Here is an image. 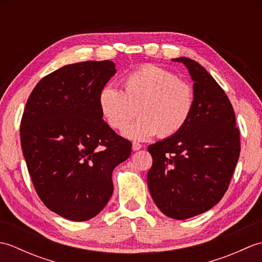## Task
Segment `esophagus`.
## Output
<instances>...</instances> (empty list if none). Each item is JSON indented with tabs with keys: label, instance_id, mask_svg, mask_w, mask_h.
Wrapping results in <instances>:
<instances>
[{
	"label": "esophagus",
	"instance_id": "1",
	"mask_svg": "<svg viewBox=\"0 0 262 262\" xmlns=\"http://www.w3.org/2000/svg\"><path fill=\"white\" fill-rule=\"evenodd\" d=\"M132 148H133V151H138V149H141L142 148V145L140 143H136V142H134L133 143V146H132Z\"/></svg>",
	"mask_w": 262,
	"mask_h": 262
}]
</instances>
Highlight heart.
<instances>
[{
	"label": "heart",
	"mask_w": 262,
	"mask_h": 262,
	"mask_svg": "<svg viewBox=\"0 0 262 262\" xmlns=\"http://www.w3.org/2000/svg\"><path fill=\"white\" fill-rule=\"evenodd\" d=\"M98 103L103 119L115 129L134 117L138 105V118L121 134L128 140L146 141L157 134L169 137L179 133L192 114L194 93L173 73L148 64L130 72L122 80V90L114 84L104 85Z\"/></svg>",
	"instance_id": "b5f03b06"
}]
</instances>
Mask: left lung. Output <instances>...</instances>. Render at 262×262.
I'll use <instances>...</instances> for the list:
<instances>
[{
	"label": "left lung",
	"instance_id": "8db88e82",
	"mask_svg": "<svg viewBox=\"0 0 262 262\" xmlns=\"http://www.w3.org/2000/svg\"><path fill=\"white\" fill-rule=\"evenodd\" d=\"M194 105L182 129L148 146L153 158L147 173L158 208L174 220L203 214L220 202L240 155V132L224 90L199 63L187 57Z\"/></svg>",
	"mask_w": 262,
	"mask_h": 262
}]
</instances>
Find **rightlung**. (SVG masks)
Returning a JSON list of instances; mask_svg holds the SVG:
<instances>
[{
  "mask_svg": "<svg viewBox=\"0 0 262 262\" xmlns=\"http://www.w3.org/2000/svg\"><path fill=\"white\" fill-rule=\"evenodd\" d=\"M116 72L111 60L65 65L38 82L22 116L21 147L38 196L70 221L104 208L113 171L132 152L99 109V93Z\"/></svg>",
  "mask_w": 262,
  "mask_h": 262,
  "instance_id": "add662e5",
  "label": "right lung"
}]
</instances>
